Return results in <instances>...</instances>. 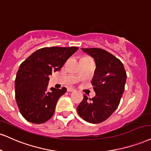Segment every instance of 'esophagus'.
<instances>
[{
	"instance_id": "obj_1",
	"label": "esophagus",
	"mask_w": 151,
	"mask_h": 151,
	"mask_svg": "<svg viewBox=\"0 0 151 151\" xmlns=\"http://www.w3.org/2000/svg\"><path fill=\"white\" fill-rule=\"evenodd\" d=\"M67 90H68V91H69V92H73L76 91L74 88H72V87H68V88H67Z\"/></svg>"
}]
</instances>
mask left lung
Returning <instances> with one entry per match:
<instances>
[{
    "label": "left lung",
    "instance_id": "obj_1",
    "mask_svg": "<svg viewBox=\"0 0 151 151\" xmlns=\"http://www.w3.org/2000/svg\"><path fill=\"white\" fill-rule=\"evenodd\" d=\"M94 59L96 68L91 82L96 96L86 95L77 106L79 116L85 121L99 124L115 111L124 91L127 74L122 63L111 53L101 48H81Z\"/></svg>",
    "mask_w": 151,
    "mask_h": 151
}]
</instances>
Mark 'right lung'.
<instances>
[{"label": "right lung", "instance_id": "1", "mask_svg": "<svg viewBox=\"0 0 151 151\" xmlns=\"http://www.w3.org/2000/svg\"><path fill=\"white\" fill-rule=\"evenodd\" d=\"M77 47H46L32 54L19 66L14 81L19 112L28 122L42 124L50 119L58 99L67 88L48 90V76L59 71Z\"/></svg>", "mask_w": 151, "mask_h": 151}]
</instances>
